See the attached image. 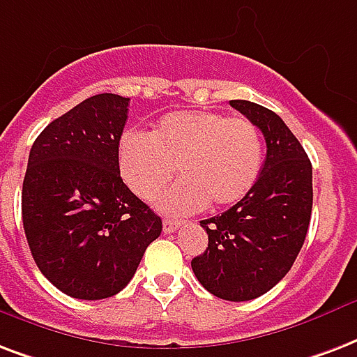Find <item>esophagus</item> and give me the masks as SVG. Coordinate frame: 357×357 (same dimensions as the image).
I'll use <instances>...</instances> for the list:
<instances>
[{
  "label": "esophagus",
  "mask_w": 357,
  "mask_h": 357,
  "mask_svg": "<svg viewBox=\"0 0 357 357\" xmlns=\"http://www.w3.org/2000/svg\"><path fill=\"white\" fill-rule=\"evenodd\" d=\"M179 225H181V221H174V219H165V221H162V228H165V232L167 234L176 232Z\"/></svg>",
  "instance_id": "obj_1"
}]
</instances>
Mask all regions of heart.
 <instances>
[{
	"label": "heart",
	"instance_id": "obj_1",
	"mask_svg": "<svg viewBox=\"0 0 357 357\" xmlns=\"http://www.w3.org/2000/svg\"><path fill=\"white\" fill-rule=\"evenodd\" d=\"M264 144L251 119L215 110L168 114L153 135L127 130L119 138L121 178L136 197L153 198L174 178L183 179L157 200L162 211L189 213L227 208L255 187L262 168Z\"/></svg>",
	"mask_w": 357,
	"mask_h": 357
}]
</instances>
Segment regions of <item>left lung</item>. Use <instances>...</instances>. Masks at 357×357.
I'll list each match as a JSON object with an SVG mask.
<instances>
[{
	"instance_id": "obj_1",
	"label": "left lung",
	"mask_w": 357,
	"mask_h": 357,
	"mask_svg": "<svg viewBox=\"0 0 357 357\" xmlns=\"http://www.w3.org/2000/svg\"><path fill=\"white\" fill-rule=\"evenodd\" d=\"M230 105L262 130L268 153L249 195L225 213L200 221L209 241L190 266L213 296L249 301L275 287L303 247L311 222L312 167L275 112L251 100Z\"/></svg>"
}]
</instances>
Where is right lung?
Returning a JSON list of instances; mask_svg holds the SVG:
<instances>
[{
    "label": "right lung",
    "instance_id": "right-lung-1",
    "mask_svg": "<svg viewBox=\"0 0 357 357\" xmlns=\"http://www.w3.org/2000/svg\"><path fill=\"white\" fill-rule=\"evenodd\" d=\"M127 97L93 95L54 119L31 146L22 221L40 273L76 299L123 290L162 222L119 176Z\"/></svg>",
    "mask_w": 357,
    "mask_h": 357
}]
</instances>
